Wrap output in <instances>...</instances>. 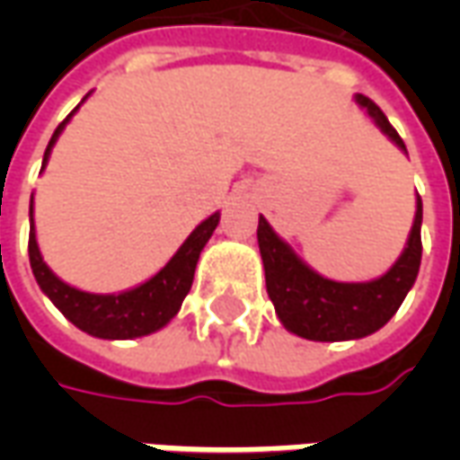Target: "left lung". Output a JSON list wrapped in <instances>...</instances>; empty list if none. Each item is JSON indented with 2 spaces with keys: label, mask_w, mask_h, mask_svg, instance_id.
Wrapping results in <instances>:
<instances>
[{
  "label": "left lung",
  "mask_w": 460,
  "mask_h": 460,
  "mask_svg": "<svg viewBox=\"0 0 460 460\" xmlns=\"http://www.w3.org/2000/svg\"><path fill=\"white\" fill-rule=\"evenodd\" d=\"M385 135L406 152L404 140L386 120L375 101L357 93ZM259 249L266 269V290L279 313L280 323L305 340L338 342L372 335L389 323L409 288L414 286L421 263V199L416 201V217L409 243L389 273L372 283H338L318 276L290 251L288 243L273 234L269 221L259 219Z\"/></svg>",
  "instance_id": "obj_1"
}]
</instances>
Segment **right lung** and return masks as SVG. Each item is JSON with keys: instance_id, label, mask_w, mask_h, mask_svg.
I'll return each instance as SVG.
<instances>
[{"instance_id": "right-lung-1", "label": "right lung", "mask_w": 460, "mask_h": 460, "mask_svg": "<svg viewBox=\"0 0 460 460\" xmlns=\"http://www.w3.org/2000/svg\"><path fill=\"white\" fill-rule=\"evenodd\" d=\"M68 118L51 135V142H49V147L44 152V164L49 160V152L54 147L58 132L64 130ZM44 164H41V170H44ZM29 217H31L29 261H31L36 283L41 286V290L51 298V303L74 323L75 328H81L93 338L103 340L142 338V335H150L155 330L164 328L180 313L181 300L187 298V293L191 288L194 269H197L201 249H204V243L209 241L217 224H219V214H211L209 219L201 221L199 226L190 234V239L181 243V249L172 256L170 263L147 283H142V286L132 290H125L120 296H95V293L71 288L68 283L56 279L54 273L49 270L41 253H39V246H36L34 209L31 207H29Z\"/></svg>"}]
</instances>
